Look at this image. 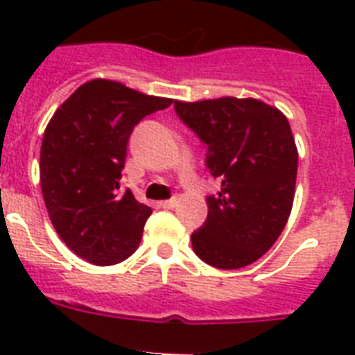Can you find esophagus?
Returning a JSON list of instances; mask_svg holds the SVG:
<instances>
[{
	"instance_id": "34e87169",
	"label": "esophagus",
	"mask_w": 355,
	"mask_h": 355,
	"mask_svg": "<svg viewBox=\"0 0 355 355\" xmlns=\"http://www.w3.org/2000/svg\"><path fill=\"white\" fill-rule=\"evenodd\" d=\"M177 202H178L177 197H171V199L162 200L160 206H162V208H166V210H171V208H175V206H177Z\"/></svg>"
}]
</instances>
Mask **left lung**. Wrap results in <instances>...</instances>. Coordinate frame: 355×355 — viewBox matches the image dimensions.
I'll return each mask as SVG.
<instances>
[{"label": "left lung", "mask_w": 355, "mask_h": 355, "mask_svg": "<svg viewBox=\"0 0 355 355\" xmlns=\"http://www.w3.org/2000/svg\"><path fill=\"white\" fill-rule=\"evenodd\" d=\"M175 112L208 147L206 167L221 180L208 217L191 234L195 254L217 269H241L269 250L295 199L298 153L289 121L258 99L175 101Z\"/></svg>", "instance_id": "obj_1"}]
</instances>
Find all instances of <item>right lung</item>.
I'll return each instance as SVG.
<instances>
[{"label":"right lung","instance_id":"obj_1","mask_svg":"<svg viewBox=\"0 0 355 355\" xmlns=\"http://www.w3.org/2000/svg\"><path fill=\"white\" fill-rule=\"evenodd\" d=\"M171 103L94 79L79 86L46 127L42 195L53 227L79 258L114 265L138 248L153 210L119 186L127 144L145 116Z\"/></svg>","mask_w":355,"mask_h":355}]
</instances>
